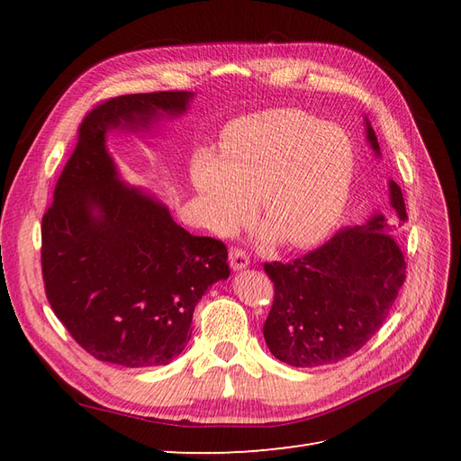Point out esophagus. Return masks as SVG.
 Instances as JSON below:
<instances>
[{"mask_svg": "<svg viewBox=\"0 0 461 461\" xmlns=\"http://www.w3.org/2000/svg\"><path fill=\"white\" fill-rule=\"evenodd\" d=\"M249 265V256L242 248H230V267L232 269H246Z\"/></svg>", "mask_w": 461, "mask_h": 461, "instance_id": "34e87169", "label": "esophagus"}]
</instances>
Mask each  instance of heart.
<instances>
[{
  "mask_svg": "<svg viewBox=\"0 0 461 461\" xmlns=\"http://www.w3.org/2000/svg\"><path fill=\"white\" fill-rule=\"evenodd\" d=\"M356 153L348 134L300 109L234 121L221 158L200 149L190 163L209 229L230 234L259 215L286 246H312L337 225L350 194Z\"/></svg>",
  "mask_w": 461,
  "mask_h": 461,
  "instance_id": "obj_1",
  "label": "heart"
}]
</instances>
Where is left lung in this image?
<instances>
[{"label":"left lung","mask_w":461,"mask_h":461,"mask_svg":"<svg viewBox=\"0 0 461 461\" xmlns=\"http://www.w3.org/2000/svg\"><path fill=\"white\" fill-rule=\"evenodd\" d=\"M367 138L379 142L367 122ZM390 205L406 221L400 186L390 180ZM384 215L344 227L288 263H263L275 286L263 337L271 354L294 367H317L356 354L379 330L406 281V258Z\"/></svg>","instance_id":"1"}]
</instances>
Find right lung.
<instances>
[{"instance_id": "add662e5", "label": "right lung", "mask_w": 461, "mask_h": 461, "mask_svg": "<svg viewBox=\"0 0 461 461\" xmlns=\"http://www.w3.org/2000/svg\"><path fill=\"white\" fill-rule=\"evenodd\" d=\"M185 90L127 94L94 105L41 217L46 298L75 342L122 367L167 366L185 350L198 300L227 278V246L192 236L167 207L119 183L105 131L178 115Z\"/></svg>"}]
</instances>
